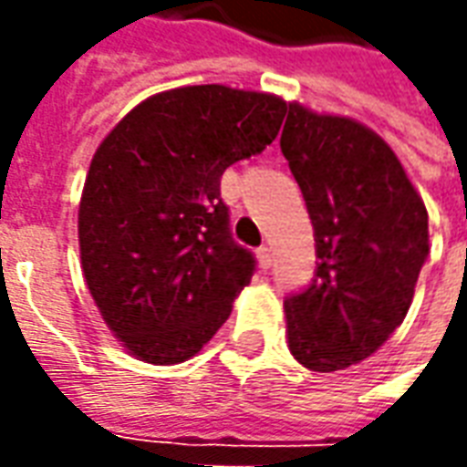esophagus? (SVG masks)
I'll return each instance as SVG.
<instances>
[{
    "instance_id": "1",
    "label": "esophagus",
    "mask_w": 467,
    "mask_h": 467,
    "mask_svg": "<svg viewBox=\"0 0 467 467\" xmlns=\"http://www.w3.org/2000/svg\"><path fill=\"white\" fill-rule=\"evenodd\" d=\"M257 257H260V265H263L265 270H270L275 263V254H273V247H267V244H263L260 250H257Z\"/></svg>"
}]
</instances>
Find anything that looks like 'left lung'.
I'll list each match as a JSON object with an SVG mask.
<instances>
[{
  "label": "left lung",
  "instance_id": "left-lung-1",
  "mask_svg": "<svg viewBox=\"0 0 467 467\" xmlns=\"http://www.w3.org/2000/svg\"><path fill=\"white\" fill-rule=\"evenodd\" d=\"M280 150L317 257L313 283L285 297L287 343L310 370H345L405 320L428 260V213L385 140L348 117L290 105Z\"/></svg>",
  "mask_w": 467,
  "mask_h": 467
}]
</instances>
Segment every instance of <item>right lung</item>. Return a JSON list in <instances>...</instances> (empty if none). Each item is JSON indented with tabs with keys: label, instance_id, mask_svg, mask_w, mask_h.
<instances>
[{
	"label": "right lung",
	"instance_id": "right-lung-1",
	"mask_svg": "<svg viewBox=\"0 0 467 467\" xmlns=\"http://www.w3.org/2000/svg\"><path fill=\"white\" fill-rule=\"evenodd\" d=\"M287 105L223 85L170 89L107 134L79 202V253L109 330L140 360L200 352L250 285L220 180L273 142Z\"/></svg>",
	"mask_w": 467,
	"mask_h": 467
}]
</instances>
